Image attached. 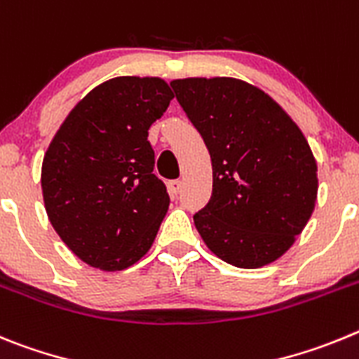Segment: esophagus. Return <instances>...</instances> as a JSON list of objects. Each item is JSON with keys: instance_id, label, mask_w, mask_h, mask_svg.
Returning a JSON list of instances; mask_svg holds the SVG:
<instances>
[{"instance_id": "1", "label": "esophagus", "mask_w": 359, "mask_h": 359, "mask_svg": "<svg viewBox=\"0 0 359 359\" xmlns=\"http://www.w3.org/2000/svg\"><path fill=\"white\" fill-rule=\"evenodd\" d=\"M168 187H170V193H172L173 196H177L180 193V189H182V182H180L179 179L170 180V182H168Z\"/></svg>"}]
</instances>
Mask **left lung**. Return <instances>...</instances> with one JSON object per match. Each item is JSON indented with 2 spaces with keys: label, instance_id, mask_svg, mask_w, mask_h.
Returning <instances> with one entry per match:
<instances>
[{
  "label": "left lung",
  "instance_id": "left-lung-1",
  "mask_svg": "<svg viewBox=\"0 0 359 359\" xmlns=\"http://www.w3.org/2000/svg\"><path fill=\"white\" fill-rule=\"evenodd\" d=\"M172 87L212 163V195L193 216L196 231L225 263H272L315 209L316 163L304 134L243 80L184 79Z\"/></svg>",
  "mask_w": 359,
  "mask_h": 359
}]
</instances>
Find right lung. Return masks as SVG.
<instances>
[{
  "instance_id": "obj_1",
  "label": "right lung",
  "mask_w": 359,
  "mask_h": 359,
  "mask_svg": "<svg viewBox=\"0 0 359 359\" xmlns=\"http://www.w3.org/2000/svg\"><path fill=\"white\" fill-rule=\"evenodd\" d=\"M172 98L161 79L107 80L76 103L48 147L44 208L83 263L116 272L150 250L170 196L154 173L148 128Z\"/></svg>"
}]
</instances>
